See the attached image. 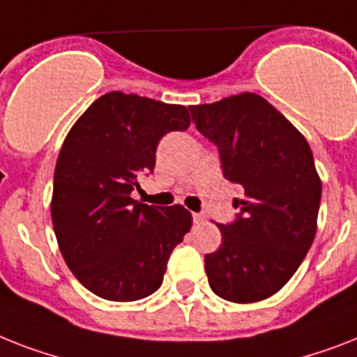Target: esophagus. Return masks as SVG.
Returning a JSON list of instances; mask_svg holds the SVG:
<instances>
[{
  "instance_id": "34e87169",
  "label": "esophagus",
  "mask_w": 357,
  "mask_h": 357,
  "mask_svg": "<svg viewBox=\"0 0 357 357\" xmlns=\"http://www.w3.org/2000/svg\"><path fill=\"white\" fill-rule=\"evenodd\" d=\"M192 220H194V224H204L205 216L202 213H192Z\"/></svg>"
}]
</instances>
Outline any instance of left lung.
<instances>
[{"label": "left lung", "mask_w": 357, "mask_h": 357, "mask_svg": "<svg viewBox=\"0 0 357 357\" xmlns=\"http://www.w3.org/2000/svg\"><path fill=\"white\" fill-rule=\"evenodd\" d=\"M188 109L218 146L225 179L244 188L238 218L218 225L222 245L205 255L208 286L231 303L268 299L294 277L317 231L321 178L308 141L257 93Z\"/></svg>", "instance_id": "left-lung-1"}]
</instances>
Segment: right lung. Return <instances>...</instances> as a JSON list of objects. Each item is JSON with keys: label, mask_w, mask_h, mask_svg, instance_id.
Masks as SVG:
<instances>
[{"label": "right lung", "mask_w": 357, "mask_h": 357, "mask_svg": "<svg viewBox=\"0 0 357 357\" xmlns=\"http://www.w3.org/2000/svg\"><path fill=\"white\" fill-rule=\"evenodd\" d=\"M181 104L112 91L98 97L63 139L51 220L68 268L91 294L130 303L163 282L172 249L190 231L183 205L155 207L130 194L155 167L159 139L187 130Z\"/></svg>", "instance_id": "obj_1"}]
</instances>
